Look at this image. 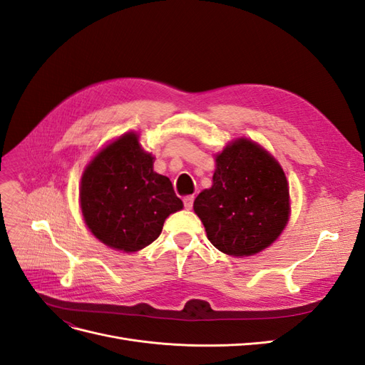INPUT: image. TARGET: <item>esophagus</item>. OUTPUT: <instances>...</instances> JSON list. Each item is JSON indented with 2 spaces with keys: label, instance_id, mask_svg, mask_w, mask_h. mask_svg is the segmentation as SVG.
Wrapping results in <instances>:
<instances>
[{
  "label": "esophagus",
  "instance_id": "obj_1",
  "mask_svg": "<svg viewBox=\"0 0 365 365\" xmlns=\"http://www.w3.org/2000/svg\"><path fill=\"white\" fill-rule=\"evenodd\" d=\"M182 201H184V207H185L187 210H190V208L193 207V201H195V197H193V196H185Z\"/></svg>",
  "mask_w": 365,
  "mask_h": 365
}]
</instances>
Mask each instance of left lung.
<instances>
[{"label":"left lung","instance_id":"left-lung-1","mask_svg":"<svg viewBox=\"0 0 365 365\" xmlns=\"http://www.w3.org/2000/svg\"><path fill=\"white\" fill-rule=\"evenodd\" d=\"M193 208L219 251L251 256L269 247L288 222V181L267 150L240 138L216 157L212 189L197 195Z\"/></svg>","mask_w":365,"mask_h":365}]
</instances>
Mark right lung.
<instances>
[{
    "mask_svg": "<svg viewBox=\"0 0 365 365\" xmlns=\"http://www.w3.org/2000/svg\"><path fill=\"white\" fill-rule=\"evenodd\" d=\"M81 207L91 233L120 251H138L155 240L165 217L182 208L168 176L153 172V157L135 134L98 152L81 182Z\"/></svg>",
    "mask_w": 365,
    "mask_h": 365,
    "instance_id": "1",
    "label": "right lung"
}]
</instances>
